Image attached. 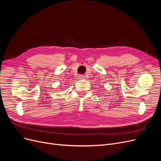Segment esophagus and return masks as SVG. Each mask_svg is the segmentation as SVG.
<instances>
[{
    "label": "esophagus",
    "mask_w": 161,
    "mask_h": 161,
    "mask_svg": "<svg viewBox=\"0 0 161 161\" xmlns=\"http://www.w3.org/2000/svg\"><path fill=\"white\" fill-rule=\"evenodd\" d=\"M79 79H85V76H84V75H79Z\"/></svg>",
    "instance_id": "obj_1"
}]
</instances>
